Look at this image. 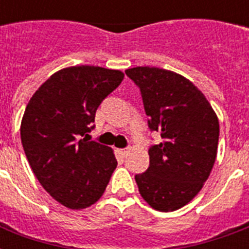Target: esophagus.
I'll return each instance as SVG.
<instances>
[{"instance_id":"34e87169","label":"esophagus","mask_w":249,"mask_h":249,"mask_svg":"<svg viewBox=\"0 0 249 249\" xmlns=\"http://www.w3.org/2000/svg\"><path fill=\"white\" fill-rule=\"evenodd\" d=\"M119 154H120L123 158H126V156L129 155V150L128 148H121V150H119Z\"/></svg>"}]
</instances>
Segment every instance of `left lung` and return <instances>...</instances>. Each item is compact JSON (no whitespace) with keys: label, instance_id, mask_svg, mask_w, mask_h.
Listing matches in <instances>:
<instances>
[{"label":"left lung","instance_id":"left-lung-1","mask_svg":"<svg viewBox=\"0 0 249 249\" xmlns=\"http://www.w3.org/2000/svg\"><path fill=\"white\" fill-rule=\"evenodd\" d=\"M125 73L141 89L148 126L163 140L148 150L150 166L136 176L138 190L151 208L173 212L196 196L212 172L218 117L204 94L179 73L158 67Z\"/></svg>","mask_w":249,"mask_h":249}]
</instances>
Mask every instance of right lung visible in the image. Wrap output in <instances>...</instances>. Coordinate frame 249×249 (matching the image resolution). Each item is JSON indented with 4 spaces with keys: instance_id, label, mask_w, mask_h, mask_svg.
<instances>
[{
    "instance_id": "add662e5",
    "label": "right lung",
    "mask_w": 249,
    "mask_h": 249,
    "mask_svg": "<svg viewBox=\"0 0 249 249\" xmlns=\"http://www.w3.org/2000/svg\"><path fill=\"white\" fill-rule=\"evenodd\" d=\"M124 79L119 70L73 66L53 73L36 90L20 124L33 173L64 207L84 209L103 195L117 165L112 148L88 142L101 102Z\"/></svg>"
}]
</instances>
